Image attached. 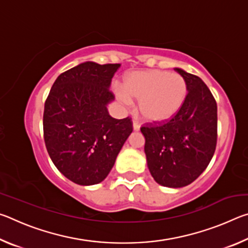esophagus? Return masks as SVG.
<instances>
[{"instance_id":"34e87169","label":"esophagus","mask_w":248,"mask_h":248,"mask_svg":"<svg viewBox=\"0 0 248 248\" xmlns=\"http://www.w3.org/2000/svg\"><path fill=\"white\" fill-rule=\"evenodd\" d=\"M133 130H136V131H139L140 130V124L137 120H133Z\"/></svg>"}]
</instances>
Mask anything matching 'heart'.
Here are the masks:
<instances>
[{"label":"heart","instance_id":"1","mask_svg":"<svg viewBox=\"0 0 248 248\" xmlns=\"http://www.w3.org/2000/svg\"><path fill=\"white\" fill-rule=\"evenodd\" d=\"M117 97L127 104L129 98L139 100V111L145 120L163 123L173 118L187 99L188 85L180 74L163 70L134 71L124 78Z\"/></svg>","mask_w":248,"mask_h":248}]
</instances>
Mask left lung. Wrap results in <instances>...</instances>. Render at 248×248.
I'll use <instances>...</instances> for the list:
<instances>
[{
	"label": "left lung",
	"mask_w": 248,
	"mask_h": 248,
	"mask_svg": "<svg viewBox=\"0 0 248 248\" xmlns=\"http://www.w3.org/2000/svg\"><path fill=\"white\" fill-rule=\"evenodd\" d=\"M186 79L187 99L177 115L163 123L141 127L144 152L155 182L180 188L191 184L207 169L217 138V102L197 75L174 69Z\"/></svg>",
	"instance_id": "left-lung-1"
}]
</instances>
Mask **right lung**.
<instances>
[{"label": "right lung", "mask_w": 248, "mask_h": 248, "mask_svg": "<svg viewBox=\"0 0 248 248\" xmlns=\"http://www.w3.org/2000/svg\"><path fill=\"white\" fill-rule=\"evenodd\" d=\"M119 68L84 62L59 75L46 99V148L57 169L75 184L103 182L133 130L130 117L115 119L107 110Z\"/></svg>", "instance_id": "1"}]
</instances>
